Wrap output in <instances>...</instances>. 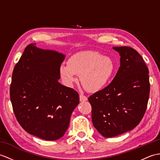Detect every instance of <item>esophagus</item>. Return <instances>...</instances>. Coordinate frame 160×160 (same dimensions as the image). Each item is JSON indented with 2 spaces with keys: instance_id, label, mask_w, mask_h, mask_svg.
<instances>
[{
  "instance_id": "esophagus-1",
  "label": "esophagus",
  "mask_w": 160,
  "mask_h": 160,
  "mask_svg": "<svg viewBox=\"0 0 160 160\" xmlns=\"http://www.w3.org/2000/svg\"><path fill=\"white\" fill-rule=\"evenodd\" d=\"M80 102L87 101V96L84 95L83 94H80Z\"/></svg>"
}]
</instances>
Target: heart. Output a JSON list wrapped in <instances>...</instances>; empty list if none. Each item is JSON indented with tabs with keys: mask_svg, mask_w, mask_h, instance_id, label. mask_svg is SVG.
<instances>
[{
	"mask_svg": "<svg viewBox=\"0 0 160 160\" xmlns=\"http://www.w3.org/2000/svg\"><path fill=\"white\" fill-rule=\"evenodd\" d=\"M114 63L109 57L96 51L79 52L69 58L68 63H62L60 73L64 82L71 87L80 75V82L85 89L97 91L107 84L112 77Z\"/></svg>",
	"mask_w": 160,
	"mask_h": 160,
	"instance_id": "b5f03b06",
	"label": "heart"
}]
</instances>
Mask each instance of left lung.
I'll use <instances>...</instances> for the list:
<instances>
[{"label":"left lung","mask_w":160,"mask_h":160,"mask_svg":"<svg viewBox=\"0 0 160 160\" xmlns=\"http://www.w3.org/2000/svg\"><path fill=\"white\" fill-rule=\"evenodd\" d=\"M121 66L112 81L88 98L94 127L106 138L130 131L142 120L149 98L148 69L141 55L128 46L114 47Z\"/></svg>","instance_id":"obj_1"}]
</instances>
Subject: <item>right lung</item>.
Segmentation results:
<instances>
[{
    "label": "right lung",
    "mask_w": 160,
    "mask_h": 160,
    "mask_svg": "<svg viewBox=\"0 0 160 160\" xmlns=\"http://www.w3.org/2000/svg\"><path fill=\"white\" fill-rule=\"evenodd\" d=\"M31 43L15 65L10 99L16 119L26 132L46 140H56L68 129L79 103V94L58 82L61 53Z\"/></svg>",
    "instance_id": "add662e5"
}]
</instances>
